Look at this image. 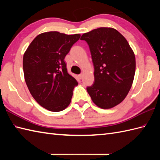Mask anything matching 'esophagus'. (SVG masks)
Here are the masks:
<instances>
[{
    "label": "esophagus",
    "instance_id": "34e87169",
    "mask_svg": "<svg viewBox=\"0 0 160 160\" xmlns=\"http://www.w3.org/2000/svg\"><path fill=\"white\" fill-rule=\"evenodd\" d=\"M83 76H84V74H83V73H81V74L79 75V78H80V79H82Z\"/></svg>",
    "mask_w": 160,
    "mask_h": 160
}]
</instances>
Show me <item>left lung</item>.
<instances>
[{
	"instance_id": "obj_1",
	"label": "left lung",
	"mask_w": 160,
	"mask_h": 160,
	"mask_svg": "<svg viewBox=\"0 0 160 160\" xmlns=\"http://www.w3.org/2000/svg\"><path fill=\"white\" fill-rule=\"evenodd\" d=\"M89 46L95 82L87 88L93 103L111 108L127 97L133 82L135 57L127 40L115 29L100 28L82 35Z\"/></svg>"
}]
</instances>
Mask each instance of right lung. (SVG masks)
<instances>
[{"label": "right lung", "mask_w": 160, "mask_h": 160, "mask_svg": "<svg viewBox=\"0 0 160 160\" xmlns=\"http://www.w3.org/2000/svg\"><path fill=\"white\" fill-rule=\"evenodd\" d=\"M80 37L58 32L42 33L24 53V76L29 92L40 106L50 111L65 109L78 84L68 73L64 59Z\"/></svg>", "instance_id": "right-lung-1"}]
</instances>
